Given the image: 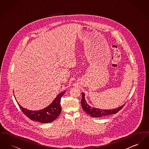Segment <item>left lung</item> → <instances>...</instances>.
Listing matches in <instances>:
<instances>
[{
    "label": "left lung",
    "mask_w": 149,
    "mask_h": 149,
    "mask_svg": "<svg viewBox=\"0 0 149 149\" xmlns=\"http://www.w3.org/2000/svg\"><path fill=\"white\" fill-rule=\"evenodd\" d=\"M82 94V99L81 101V104L83 109L88 114L90 115L92 117H102L106 116L108 115L113 114L117 113L123 107L125 104L121 106L117 107L116 108L111 109H100L99 108H94L88 105L85 99V94L81 93Z\"/></svg>",
    "instance_id": "1"
}]
</instances>
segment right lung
I'll use <instances>...</instances> for the list:
<instances>
[{
	"mask_svg": "<svg viewBox=\"0 0 149 149\" xmlns=\"http://www.w3.org/2000/svg\"><path fill=\"white\" fill-rule=\"evenodd\" d=\"M66 91L59 93L55 99L49 106L38 111H31L23 108L17 102L22 111L30 120H36L42 123H50L55 120L61 113V108L60 105V99Z\"/></svg>",
	"mask_w": 149,
	"mask_h": 149,
	"instance_id": "1",
	"label": "right lung"
}]
</instances>
